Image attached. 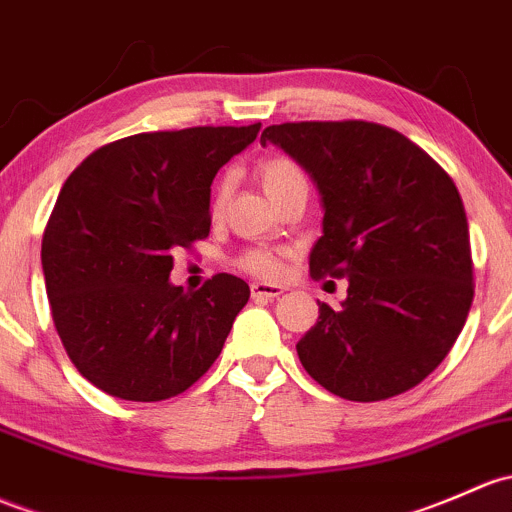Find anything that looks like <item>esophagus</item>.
Instances as JSON below:
<instances>
[{"instance_id":"1","label":"esophagus","mask_w":512,"mask_h":512,"mask_svg":"<svg viewBox=\"0 0 512 512\" xmlns=\"http://www.w3.org/2000/svg\"><path fill=\"white\" fill-rule=\"evenodd\" d=\"M250 292L255 299H274L282 294V287H279V284H272V282H255L250 287Z\"/></svg>"}]
</instances>
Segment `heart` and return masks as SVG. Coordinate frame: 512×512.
<instances>
[{
    "instance_id": "b5f03b06",
    "label": "heart",
    "mask_w": 512,
    "mask_h": 512,
    "mask_svg": "<svg viewBox=\"0 0 512 512\" xmlns=\"http://www.w3.org/2000/svg\"><path fill=\"white\" fill-rule=\"evenodd\" d=\"M260 184L265 188V193L270 196V201L277 203L284 193H289L292 188L297 186H306L304 174L299 171V166L289 159H267L265 164L260 166ZM225 203V184H220L215 188V196H213V211L218 213ZM240 265L245 267L247 272L257 274V277H272L279 270V257L274 252L267 250H252L247 252L245 257L240 260Z\"/></svg>"
}]
</instances>
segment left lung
Masks as SVG:
<instances>
[{
	"label": "left lung",
	"mask_w": 512,
	"mask_h": 512,
	"mask_svg": "<svg viewBox=\"0 0 512 512\" xmlns=\"http://www.w3.org/2000/svg\"><path fill=\"white\" fill-rule=\"evenodd\" d=\"M314 181L324 220L311 277H346L341 309L319 301L301 336L306 373L353 402L419 385L459 338L473 301L469 220L454 181L375 122H284L262 132Z\"/></svg>",
	"instance_id": "obj_1"
}]
</instances>
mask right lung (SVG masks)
Wrapping results in <instances>:
<instances>
[{
  "label": "right lung",
  "instance_id": "add662e5",
  "mask_svg": "<svg viewBox=\"0 0 512 512\" xmlns=\"http://www.w3.org/2000/svg\"><path fill=\"white\" fill-rule=\"evenodd\" d=\"M247 127L117 139L63 184L41 242L53 324L85 380L120 400L181 395L215 363L250 287L215 274L171 284L174 252L211 230V184L250 147Z\"/></svg>",
  "mask_w": 512,
  "mask_h": 512
}]
</instances>
